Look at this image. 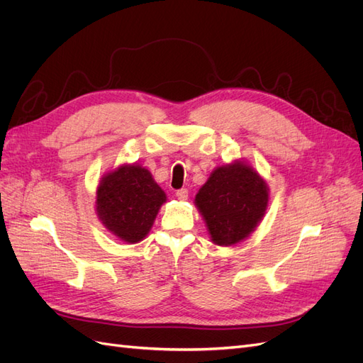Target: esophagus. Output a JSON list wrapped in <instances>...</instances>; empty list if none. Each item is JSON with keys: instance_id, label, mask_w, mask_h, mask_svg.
<instances>
[{"instance_id": "34e87169", "label": "esophagus", "mask_w": 363, "mask_h": 363, "mask_svg": "<svg viewBox=\"0 0 363 363\" xmlns=\"http://www.w3.org/2000/svg\"><path fill=\"white\" fill-rule=\"evenodd\" d=\"M177 197H178L179 200H182V202H184V200L189 199V190H186V189H181V190H178V191H177Z\"/></svg>"}]
</instances>
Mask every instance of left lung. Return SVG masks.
I'll list each match as a JSON object with an SVG mask.
<instances>
[{"label":"left lung","mask_w":363,"mask_h":363,"mask_svg":"<svg viewBox=\"0 0 363 363\" xmlns=\"http://www.w3.org/2000/svg\"><path fill=\"white\" fill-rule=\"evenodd\" d=\"M269 189L251 166L235 161L217 167L196 194L213 244L235 245L244 240L263 218Z\"/></svg>","instance_id":"1"}]
</instances>
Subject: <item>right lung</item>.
<instances>
[{"label":"right lung","mask_w":363,"mask_h":363,"mask_svg":"<svg viewBox=\"0 0 363 363\" xmlns=\"http://www.w3.org/2000/svg\"><path fill=\"white\" fill-rule=\"evenodd\" d=\"M166 194L150 170L124 164L101 178L97 189V213L112 235L136 244L147 235Z\"/></svg>","instance_id":"1"}]
</instances>
